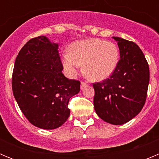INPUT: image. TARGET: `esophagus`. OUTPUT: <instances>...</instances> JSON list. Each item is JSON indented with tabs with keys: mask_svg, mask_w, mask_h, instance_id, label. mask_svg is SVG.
Wrapping results in <instances>:
<instances>
[{
	"mask_svg": "<svg viewBox=\"0 0 159 159\" xmlns=\"http://www.w3.org/2000/svg\"><path fill=\"white\" fill-rule=\"evenodd\" d=\"M87 86V83L85 82H81V88H84V87Z\"/></svg>",
	"mask_w": 159,
	"mask_h": 159,
	"instance_id": "esophagus-1",
	"label": "esophagus"
}]
</instances>
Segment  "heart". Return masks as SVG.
<instances>
[{
	"label": "heart",
	"instance_id": "b5f03b06",
	"mask_svg": "<svg viewBox=\"0 0 159 159\" xmlns=\"http://www.w3.org/2000/svg\"><path fill=\"white\" fill-rule=\"evenodd\" d=\"M61 60L69 76H75L84 65V74L89 80L101 81L111 76L116 69L119 50L113 42L92 38L71 43L69 53H64Z\"/></svg>",
	"mask_w": 159,
	"mask_h": 159
}]
</instances>
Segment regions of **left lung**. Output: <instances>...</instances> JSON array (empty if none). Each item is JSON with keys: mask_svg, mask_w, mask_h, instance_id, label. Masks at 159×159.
<instances>
[{"mask_svg": "<svg viewBox=\"0 0 159 159\" xmlns=\"http://www.w3.org/2000/svg\"><path fill=\"white\" fill-rule=\"evenodd\" d=\"M113 38L118 42L120 60L110 78L93 84L94 107L103 121L122 125L135 117L145 104L150 71L145 56L135 43Z\"/></svg>", "mask_w": 159, "mask_h": 159, "instance_id": "1", "label": "left lung"}]
</instances>
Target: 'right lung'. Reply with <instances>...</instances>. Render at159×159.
Segmentation results:
<instances>
[{
  "mask_svg": "<svg viewBox=\"0 0 159 159\" xmlns=\"http://www.w3.org/2000/svg\"><path fill=\"white\" fill-rule=\"evenodd\" d=\"M58 52V43L46 36L32 38L16 57L12 92L22 113L32 125L52 130L70 116L69 99L80 90V82L68 80Z\"/></svg>",
  "mask_w": 159,
  "mask_h": 159,
  "instance_id": "obj_1",
  "label": "right lung"
}]
</instances>
